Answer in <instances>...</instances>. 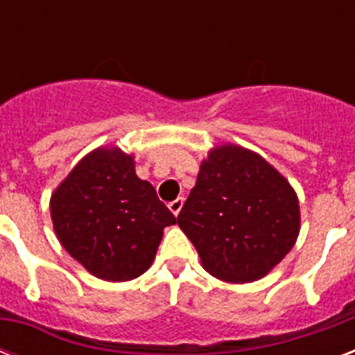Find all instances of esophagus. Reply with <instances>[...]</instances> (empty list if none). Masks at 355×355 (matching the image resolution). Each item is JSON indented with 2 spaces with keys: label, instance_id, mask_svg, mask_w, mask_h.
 Masks as SVG:
<instances>
[{
  "label": "esophagus",
  "instance_id": "34e87169",
  "mask_svg": "<svg viewBox=\"0 0 355 355\" xmlns=\"http://www.w3.org/2000/svg\"><path fill=\"white\" fill-rule=\"evenodd\" d=\"M182 205H184V199L182 197H178V199L171 200V202H169L167 206H169V210H171L175 216H178V214H180V210H182Z\"/></svg>",
  "mask_w": 355,
  "mask_h": 355
}]
</instances>
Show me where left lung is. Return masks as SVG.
I'll return each instance as SVG.
<instances>
[{
	"label": "left lung",
	"instance_id": "left-lung-1",
	"mask_svg": "<svg viewBox=\"0 0 355 355\" xmlns=\"http://www.w3.org/2000/svg\"><path fill=\"white\" fill-rule=\"evenodd\" d=\"M177 221L211 276L245 284L291 250L300 210L289 182L261 156L223 145L202 162Z\"/></svg>",
	"mask_w": 355,
	"mask_h": 355
}]
</instances>
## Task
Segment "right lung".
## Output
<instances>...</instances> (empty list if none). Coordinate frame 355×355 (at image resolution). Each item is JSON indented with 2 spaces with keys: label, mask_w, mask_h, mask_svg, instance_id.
I'll list each match as a JSON object with an SVG mask.
<instances>
[{
  "label": "right lung",
  "mask_w": 355,
  "mask_h": 355,
  "mask_svg": "<svg viewBox=\"0 0 355 355\" xmlns=\"http://www.w3.org/2000/svg\"><path fill=\"white\" fill-rule=\"evenodd\" d=\"M51 219L62 247L92 275L132 280L149 269L164 228L177 219L132 156L97 149L73 167L51 197Z\"/></svg>",
  "instance_id": "obj_1"
}]
</instances>
